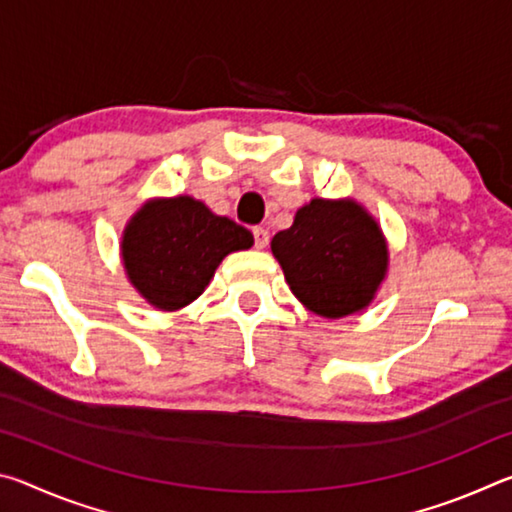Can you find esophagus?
I'll list each match as a JSON object with an SVG mask.
<instances>
[{"label":"esophagus","mask_w":512,"mask_h":512,"mask_svg":"<svg viewBox=\"0 0 512 512\" xmlns=\"http://www.w3.org/2000/svg\"><path fill=\"white\" fill-rule=\"evenodd\" d=\"M253 237H255L257 248H266V244H268V230L266 228H262V225H255Z\"/></svg>","instance_id":"obj_1"}]
</instances>
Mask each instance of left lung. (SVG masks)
<instances>
[{
    "instance_id": "obj_1",
    "label": "left lung",
    "mask_w": 512,
    "mask_h": 512,
    "mask_svg": "<svg viewBox=\"0 0 512 512\" xmlns=\"http://www.w3.org/2000/svg\"><path fill=\"white\" fill-rule=\"evenodd\" d=\"M271 250L293 296L325 318L368 307L388 264L379 225L352 201L314 198L277 232Z\"/></svg>"
}]
</instances>
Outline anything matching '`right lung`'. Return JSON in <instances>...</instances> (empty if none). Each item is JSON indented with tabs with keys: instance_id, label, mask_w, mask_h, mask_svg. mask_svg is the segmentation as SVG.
Here are the masks:
<instances>
[{
	"instance_id": "1",
	"label": "right lung",
	"mask_w": 512,
	"mask_h": 512,
	"mask_svg": "<svg viewBox=\"0 0 512 512\" xmlns=\"http://www.w3.org/2000/svg\"><path fill=\"white\" fill-rule=\"evenodd\" d=\"M253 246V235L189 196L155 201L137 212L121 241L126 273L164 311L180 309L210 284L221 259Z\"/></svg>"
}]
</instances>
